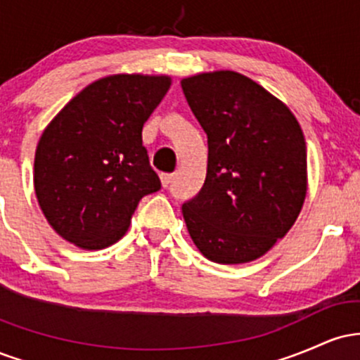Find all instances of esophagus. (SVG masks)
<instances>
[{
  "mask_svg": "<svg viewBox=\"0 0 360 360\" xmlns=\"http://www.w3.org/2000/svg\"><path fill=\"white\" fill-rule=\"evenodd\" d=\"M171 181H172V174H166V172L160 174V183H162L164 188H167V186L171 184Z\"/></svg>",
  "mask_w": 360,
  "mask_h": 360,
  "instance_id": "obj_1",
  "label": "esophagus"
}]
</instances>
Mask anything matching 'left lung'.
I'll return each mask as SVG.
<instances>
[{
    "label": "left lung",
    "instance_id": "left-lung-1",
    "mask_svg": "<svg viewBox=\"0 0 360 360\" xmlns=\"http://www.w3.org/2000/svg\"><path fill=\"white\" fill-rule=\"evenodd\" d=\"M181 88L208 137L205 184L183 205L188 232L213 262L259 259L295 225L307 196L298 120L233 71L186 77Z\"/></svg>",
    "mask_w": 360,
    "mask_h": 360
}]
</instances>
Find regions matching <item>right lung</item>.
Here are the masks:
<instances>
[{"label": "right lung", "instance_id": "right-lung-1", "mask_svg": "<svg viewBox=\"0 0 360 360\" xmlns=\"http://www.w3.org/2000/svg\"><path fill=\"white\" fill-rule=\"evenodd\" d=\"M171 77L115 74L72 98L45 128L35 152V194L51 226L98 250L127 233L139 201L160 189L142 128Z\"/></svg>", "mask_w": 360, "mask_h": 360}]
</instances>
